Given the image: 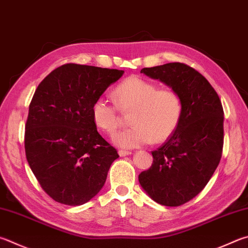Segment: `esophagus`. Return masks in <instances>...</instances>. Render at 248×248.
<instances>
[{
  "mask_svg": "<svg viewBox=\"0 0 248 248\" xmlns=\"http://www.w3.org/2000/svg\"><path fill=\"white\" fill-rule=\"evenodd\" d=\"M118 154H119V156H128V155H131L132 153L131 152H129V151H124V150H120L119 152H118Z\"/></svg>",
  "mask_w": 248,
  "mask_h": 248,
  "instance_id": "obj_1",
  "label": "esophagus"
}]
</instances>
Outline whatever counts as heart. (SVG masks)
Masks as SVG:
<instances>
[{
	"label": "heart",
	"mask_w": 248,
	"mask_h": 248,
	"mask_svg": "<svg viewBox=\"0 0 248 248\" xmlns=\"http://www.w3.org/2000/svg\"><path fill=\"white\" fill-rule=\"evenodd\" d=\"M115 104L105 97H97L91 107L94 124L107 134H112L119 125V110L129 111L128 129L116 133L115 145L137 148L164 142L178 128L182 115V101L171 89H158L157 84L137 76L120 82L112 91Z\"/></svg>",
	"instance_id": "b5f03b06"
}]
</instances>
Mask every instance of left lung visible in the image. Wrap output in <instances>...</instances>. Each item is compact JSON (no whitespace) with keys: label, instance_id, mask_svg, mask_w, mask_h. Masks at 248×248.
I'll use <instances>...</instances> for the list:
<instances>
[{"label":"left lung","instance_id":"1","mask_svg":"<svg viewBox=\"0 0 248 248\" xmlns=\"http://www.w3.org/2000/svg\"><path fill=\"white\" fill-rule=\"evenodd\" d=\"M167 84L182 101L178 128L152 152L153 164L139 174L146 194L160 205L177 207L200 194L217 169L223 147V108L204 76L182 62L143 68Z\"/></svg>","mask_w":248,"mask_h":248}]
</instances>
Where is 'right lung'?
<instances>
[{
    "instance_id": "right-lung-1",
    "label": "right lung",
    "mask_w": 248,
    "mask_h": 248,
    "mask_svg": "<svg viewBox=\"0 0 248 248\" xmlns=\"http://www.w3.org/2000/svg\"><path fill=\"white\" fill-rule=\"evenodd\" d=\"M123 75L124 70L66 64L35 90L26 123V157L54 201L82 205L104 186L119 155L97 132L91 107Z\"/></svg>"
}]
</instances>
